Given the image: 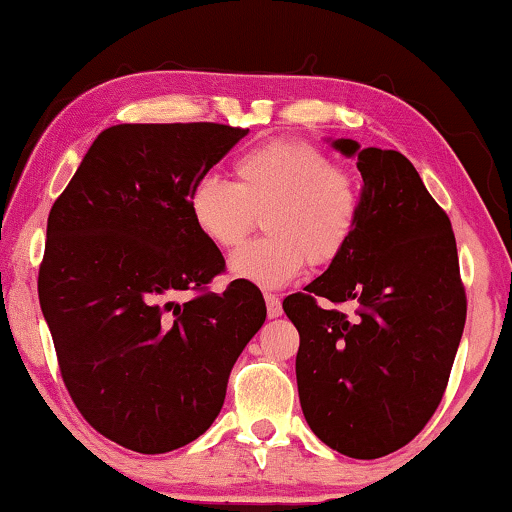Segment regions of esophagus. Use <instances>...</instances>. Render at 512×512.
I'll return each mask as SVG.
<instances>
[{
  "instance_id": "obj_1",
  "label": "esophagus",
  "mask_w": 512,
  "mask_h": 512,
  "mask_svg": "<svg viewBox=\"0 0 512 512\" xmlns=\"http://www.w3.org/2000/svg\"><path fill=\"white\" fill-rule=\"evenodd\" d=\"M265 305H268V317L270 319L282 317V300H279L277 296L268 293V296H265Z\"/></svg>"
}]
</instances>
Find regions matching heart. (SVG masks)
Here are the masks:
<instances>
[{
  "mask_svg": "<svg viewBox=\"0 0 512 512\" xmlns=\"http://www.w3.org/2000/svg\"><path fill=\"white\" fill-rule=\"evenodd\" d=\"M235 181L202 177L188 193L193 226L216 249H235L261 216L268 237L230 258V275L282 289L305 263L324 268L345 254L361 219L356 179L307 142H270L233 163Z\"/></svg>",
  "mask_w": 512,
  "mask_h": 512,
  "instance_id": "b5f03b06",
  "label": "heart"
}]
</instances>
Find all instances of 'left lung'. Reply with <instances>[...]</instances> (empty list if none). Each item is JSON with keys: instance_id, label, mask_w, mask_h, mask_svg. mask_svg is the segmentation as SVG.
Listing matches in <instances>:
<instances>
[{"instance_id": "1", "label": "left lung", "mask_w": 512, "mask_h": 512, "mask_svg": "<svg viewBox=\"0 0 512 512\" xmlns=\"http://www.w3.org/2000/svg\"><path fill=\"white\" fill-rule=\"evenodd\" d=\"M331 142V139H328ZM361 219L345 254L284 298L300 333V408L321 443L352 459L408 445L445 394L466 324L452 223L403 153L361 149ZM319 299L360 305L349 320Z\"/></svg>"}]
</instances>
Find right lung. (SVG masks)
Instances as JSON below:
<instances>
[{"instance_id": "add662e5", "label": "right lung", "mask_w": 512, "mask_h": 512, "mask_svg": "<svg viewBox=\"0 0 512 512\" xmlns=\"http://www.w3.org/2000/svg\"><path fill=\"white\" fill-rule=\"evenodd\" d=\"M249 130L121 123L97 135L48 214L39 303L65 387L114 443L163 454L200 438L265 321L258 286L179 303L226 268L188 193Z\"/></svg>"}]
</instances>
